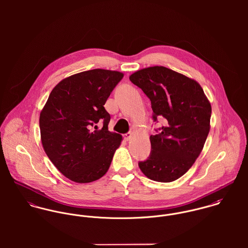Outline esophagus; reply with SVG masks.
<instances>
[{"label":"esophagus","instance_id":"1","mask_svg":"<svg viewBox=\"0 0 248 248\" xmlns=\"http://www.w3.org/2000/svg\"><path fill=\"white\" fill-rule=\"evenodd\" d=\"M123 138H124V140H125L126 141H128V140H131V138H132V134H131V133H127V134L123 135Z\"/></svg>","mask_w":248,"mask_h":248}]
</instances>
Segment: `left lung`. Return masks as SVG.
<instances>
[{
	"mask_svg": "<svg viewBox=\"0 0 248 248\" xmlns=\"http://www.w3.org/2000/svg\"><path fill=\"white\" fill-rule=\"evenodd\" d=\"M130 80L150 99L154 122L165 119V126L150 137V155L139 166L153 180L174 181L191 168L203 148L211 105L199 83L165 67L143 69Z\"/></svg>",
	"mask_w": 248,
	"mask_h": 248,
	"instance_id": "left-lung-1",
	"label": "left lung"
}]
</instances>
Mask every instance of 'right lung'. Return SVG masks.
<instances>
[{"label":"right lung","instance_id":"add662e5","mask_svg":"<svg viewBox=\"0 0 248 248\" xmlns=\"http://www.w3.org/2000/svg\"><path fill=\"white\" fill-rule=\"evenodd\" d=\"M122 78L119 71L100 69L71 75L51 91L40 113L44 150L54 166L72 181H94L110 165L122 138L108 132L110 115L104 105Z\"/></svg>","mask_w":248,"mask_h":248}]
</instances>
